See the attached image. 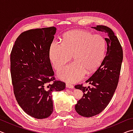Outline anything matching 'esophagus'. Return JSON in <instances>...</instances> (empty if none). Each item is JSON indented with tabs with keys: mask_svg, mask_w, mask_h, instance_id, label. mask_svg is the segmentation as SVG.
<instances>
[{
	"mask_svg": "<svg viewBox=\"0 0 133 133\" xmlns=\"http://www.w3.org/2000/svg\"><path fill=\"white\" fill-rule=\"evenodd\" d=\"M66 87L67 88H69V89H73L74 88V85H72L71 84H69V83H66Z\"/></svg>",
	"mask_w": 133,
	"mask_h": 133,
	"instance_id": "esophagus-1",
	"label": "esophagus"
}]
</instances>
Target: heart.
<instances>
[{"label": "heart", "instance_id": "heart-1", "mask_svg": "<svg viewBox=\"0 0 133 133\" xmlns=\"http://www.w3.org/2000/svg\"><path fill=\"white\" fill-rule=\"evenodd\" d=\"M107 48L105 38L84 30H71L62 38V45L52 43L49 57L54 69L64 67L73 56L74 63L58 72V77L67 82L82 79L84 74L94 73L104 61Z\"/></svg>", "mask_w": 133, "mask_h": 133}]
</instances>
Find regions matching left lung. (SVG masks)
I'll list each match as a JSON object with an SVG mask.
<instances>
[{"label":"left lung","mask_w":133,"mask_h":133,"mask_svg":"<svg viewBox=\"0 0 133 133\" xmlns=\"http://www.w3.org/2000/svg\"><path fill=\"white\" fill-rule=\"evenodd\" d=\"M107 34V53L104 61L93 75L85 81L90 86L83 84L75 88L83 92L82 98L75 105L76 112L80 116L90 117L100 113L109 104L117 87L123 58L122 47L111 29L105 26L93 27Z\"/></svg>","instance_id":"1"}]
</instances>
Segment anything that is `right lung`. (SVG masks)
Returning <instances> with one entry per match:
<instances>
[{
    "mask_svg": "<svg viewBox=\"0 0 133 133\" xmlns=\"http://www.w3.org/2000/svg\"><path fill=\"white\" fill-rule=\"evenodd\" d=\"M55 27L30 29L19 36L10 53L13 92L23 111L35 118H48L53 111L51 94L63 90L56 80L49 57Z\"/></svg>",
    "mask_w": 133,
    "mask_h": 133,
    "instance_id": "add662e5",
    "label": "right lung"
}]
</instances>
